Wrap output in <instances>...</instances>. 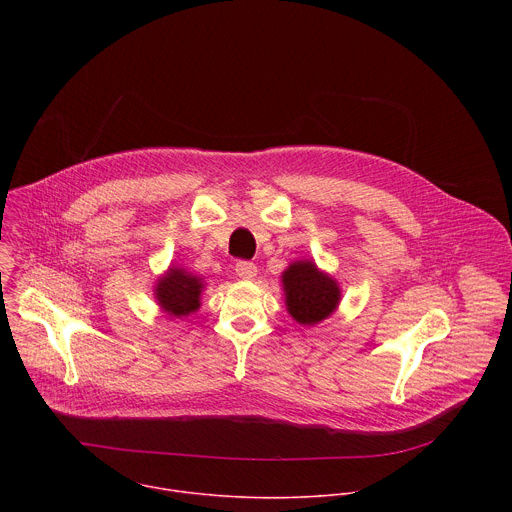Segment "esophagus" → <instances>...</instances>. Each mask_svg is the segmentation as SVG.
<instances>
[{
    "mask_svg": "<svg viewBox=\"0 0 512 512\" xmlns=\"http://www.w3.org/2000/svg\"><path fill=\"white\" fill-rule=\"evenodd\" d=\"M235 271H237V275H239L241 279H255V275H257V265H255V263H249V261H239L237 267H235Z\"/></svg>",
    "mask_w": 512,
    "mask_h": 512,
    "instance_id": "1",
    "label": "esophagus"
}]
</instances>
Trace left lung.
Returning <instances> with one entry per match:
<instances>
[{
	"instance_id": "8db88e82",
	"label": "left lung",
	"mask_w": 512,
	"mask_h": 512,
	"mask_svg": "<svg viewBox=\"0 0 512 512\" xmlns=\"http://www.w3.org/2000/svg\"><path fill=\"white\" fill-rule=\"evenodd\" d=\"M287 314L302 326H316L330 318L342 300L340 283L312 259L291 261L281 273Z\"/></svg>"
}]
</instances>
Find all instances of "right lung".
Wrapping results in <instances>:
<instances>
[{"mask_svg": "<svg viewBox=\"0 0 512 512\" xmlns=\"http://www.w3.org/2000/svg\"><path fill=\"white\" fill-rule=\"evenodd\" d=\"M206 283L204 277L186 271L182 265H170L154 283V298L168 318H186L200 308Z\"/></svg>", "mask_w": 512, "mask_h": 512, "instance_id": "add662e5", "label": "right lung"}]
</instances>
